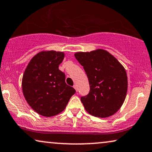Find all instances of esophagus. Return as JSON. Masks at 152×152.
Instances as JSON below:
<instances>
[{
    "label": "esophagus",
    "mask_w": 152,
    "mask_h": 152,
    "mask_svg": "<svg viewBox=\"0 0 152 152\" xmlns=\"http://www.w3.org/2000/svg\"><path fill=\"white\" fill-rule=\"evenodd\" d=\"M74 89L76 90V91L77 92L78 91V89H77V86H76V85H74Z\"/></svg>",
    "instance_id": "1"
}]
</instances>
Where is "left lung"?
<instances>
[{
    "label": "left lung",
    "instance_id": "1",
    "mask_svg": "<svg viewBox=\"0 0 152 152\" xmlns=\"http://www.w3.org/2000/svg\"><path fill=\"white\" fill-rule=\"evenodd\" d=\"M74 55L89 80V93L80 98L86 110L99 118L112 116L121 107L127 93L128 78L124 67L102 49L78 52Z\"/></svg>",
    "mask_w": 152,
    "mask_h": 152
}]
</instances>
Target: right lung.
<instances>
[{
  "instance_id": "add662e5",
  "label": "right lung",
  "mask_w": 152,
  "mask_h": 152,
  "mask_svg": "<svg viewBox=\"0 0 152 152\" xmlns=\"http://www.w3.org/2000/svg\"><path fill=\"white\" fill-rule=\"evenodd\" d=\"M64 57L62 52H40L24 71L23 94L29 106L41 116L51 117L62 112L76 93L66 85L65 74L59 69Z\"/></svg>"
}]
</instances>
